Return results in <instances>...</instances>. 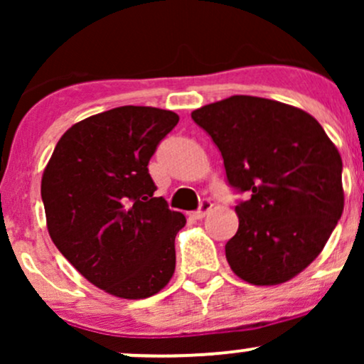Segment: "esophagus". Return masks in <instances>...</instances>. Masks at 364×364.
<instances>
[{"mask_svg": "<svg viewBox=\"0 0 364 364\" xmlns=\"http://www.w3.org/2000/svg\"><path fill=\"white\" fill-rule=\"evenodd\" d=\"M210 210H212V202H210V200H203V202L200 203V208H198V210L191 212L190 215L193 217V219L200 220V219H203V217H205Z\"/></svg>", "mask_w": 364, "mask_h": 364, "instance_id": "esophagus-1", "label": "esophagus"}]
</instances>
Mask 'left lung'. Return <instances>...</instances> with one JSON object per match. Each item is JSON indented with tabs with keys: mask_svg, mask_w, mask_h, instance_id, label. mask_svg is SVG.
<instances>
[{
	"mask_svg": "<svg viewBox=\"0 0 364 364\" xmlns=\"http://www.w3.org/2000/svg\"><path fill=\"white\" fill-rule=\"evenodd\" d=\"M191 118L219 147L229 183L250 195L225 245L231 270L253 286L291 281L344 210L339 150L311 114L272 99L232 95Z\"/></svg>",
	"mask_w": 364,
	"mask_h": 364,
	"instance_id": "obj_1",
	"label": "left lung"
}]
</instances>
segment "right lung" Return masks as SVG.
Instances as JSON below:
<instances>
[{
	"label": "right lung",
	"mask_w": 364,
	"mask_h": 364,
	"mask_svg": "<svg viewBox=\"0 0 364 364\" xmlns=\"http://www.w3.org/2000/svg\"><path fill=\"white\" fill-rule=\"evenodd\" d=\"M178 121L176 112L149 106L89 116L63 133L43 173L53 243L116 298H149L174 274V237L186 219L154 196L147 166Z\"/></svg>",
	"instance_id": "obj_1"
}]
</instances>
